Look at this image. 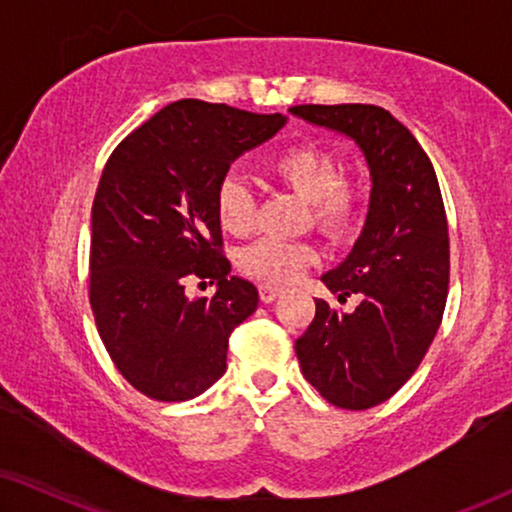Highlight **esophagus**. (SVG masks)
<instances>
[{
	"label": "esophagus",
	"instance_id": "obj_1",
	"mask_svg": "<svg viewBox=\"0 0 512 512\" xmlns=\"http://www.w3.org/2000/svg\"><path fill=\"white\" fill-rule=\"evenodd\" d=\"M279 293H282V289H279V286H275V284H261V286H258V296H261L263 303H272V300H275Z\"/></svg>",
	"mask_w": 512,
	"mask_h": 512
}]
</instances>
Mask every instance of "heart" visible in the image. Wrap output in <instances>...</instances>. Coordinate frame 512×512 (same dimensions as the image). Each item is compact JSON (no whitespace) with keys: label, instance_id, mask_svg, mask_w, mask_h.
Segmentation results:
<instances>
[{"label":"heart","instance_id":"1","mask_svg":"<svg viewBox=\"0 0 512 512\" xmlns=\"http://www.w3.org/2000/svg\"><path fill=\"white\" fill-rule=\"evenodd\" d=\"M279 184L307 200V221L328 240H345L361 221L363 198L359 184L340 177V163L331 151L319 144H296L279 151L265 165ZM216 219L223 233L247 235L254 226V195L240 177H226L216 188ZM314 244L296 240L261 237L237 256V265L247 275L265 284L293 282L307 265L317 263Z\"/></svg>","mask_w":512,"mask_h":512}]
</instances>
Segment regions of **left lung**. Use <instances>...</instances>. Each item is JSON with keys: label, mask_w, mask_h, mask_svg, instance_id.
<instances>
[{"label": "left lung", "mask_w": 512, "mask_h": 512, "mask_svg": "<svg viewBox=\"0 0 512 512\" xmlns=\"http://www.w3.org/2000/svg\"><path fill=\"white\" fill-rule=\"evenodd\" d=\"M291 114L352 137L370 170L366 226L338 268L321 277L354 312L314 300L296 340L305 380L345 410L396 394L422 363L443 321L450 237L433 165L412 132L375 104H298Z\"/></svg>", "instance_id": "left-lung-1"}]
</instances>
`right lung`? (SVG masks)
Here are the masks:
<instances>
[{
  "label": "right lung",
  "mask_w": 512,
  "mask_h": 512,
  "mask_svg": "<svg viewBox=\"0 0 512 512\" xmlns=\"http://www.w3.org/2000/svg\"><path fill=\"white\" fill-rule=\"evenodd\" d=\"M286 123L228 104L179 100L132 130L104 165L93 200L88 298L125 380L153 401L200 396L226 373L228 338L258 307L228 277L216 188L230 163ZM188 276L217 282L188 299Z\"/></svg>",
  "instance_id": "add662e5"
}]
</instances>
